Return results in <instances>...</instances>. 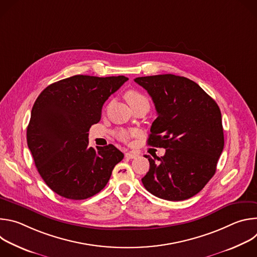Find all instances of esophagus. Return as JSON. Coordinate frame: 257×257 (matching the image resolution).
<instances>
[{"mask_svg":"<svg viewBox=\"0 0 257 257\" xmlns=\"http://www.w3.org/2000/svg\"><path fill=\"white\" fill-rule=\"evenodd\" d=\"M137 156H138V154H136V153H134V152H128V153L125 154V157H126L127 159H134V158H136Z\"/></svg>","mask_w":257,"mask_h":257,"instance_id":"obj_1","label":"esophagus"}]
</instances>
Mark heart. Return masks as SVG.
I'll use <instances>...</instances> for the list:
<instances>
[{"label":"heart","mask_w":257,"mask_h":257,"mask_svg":"<svg viewBox=\"0 0 257 257\" xmlns=\"http://www.w3.org/2000/svg\"><path fill=\"white\" fill-rule=\"evenodd\" d=\"M125 98L132 108L135 106H138L140 104H149L150 105V101H149L148 97L137 90H128L125 93ZM118 138L121 140H126L128 138V133L125 131H119Z\"/></svg>","instance_id":"obj_1"}]
</instances>
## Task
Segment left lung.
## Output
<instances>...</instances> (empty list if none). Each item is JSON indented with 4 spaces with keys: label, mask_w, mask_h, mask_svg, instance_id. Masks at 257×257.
<instances>
[{
    "label": "left lung",
    "mask_w": 257,
    "mask_h": 257,
    "mask_svg": "<svg viewBox=\"0 0 257 257\" xmlns=\"http://www.w3.org/2000/svg\"><path fill=\"white\" fill-rule=\"evenodd\" d=\"M134 81L148 90L158 113L148 144L166 149L161 158L144 156L150 161V170L141 179L143 186L162 199H188L212 178L223 152L219 107L186 77L163 74Z\"/></svg>",
    "instance_id": "8db88e82"
}]
</instances>
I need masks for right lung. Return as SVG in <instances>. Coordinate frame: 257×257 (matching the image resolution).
Returning <instances> with one entry per match:
<instances>
[{
    "instance_id": "right-lung-1",
    "label": "right lung",
    "mask_w": 257,
    "mask_h": 257,
    "mask_svg": "<svg viewBox=\"0 0 257 257\" xmlns=\"http://www.w3.org/2000/svg\"><path fill=\"white\" fill-rule=\"evenodd\" d=\"M125 76L75 75L45 88L27 127V145L46 184L62 197L89 198L104 188L124 155L113 144L88 145L89 128L99 122L108 96Z\"/></svg>"
}]
</instances>
